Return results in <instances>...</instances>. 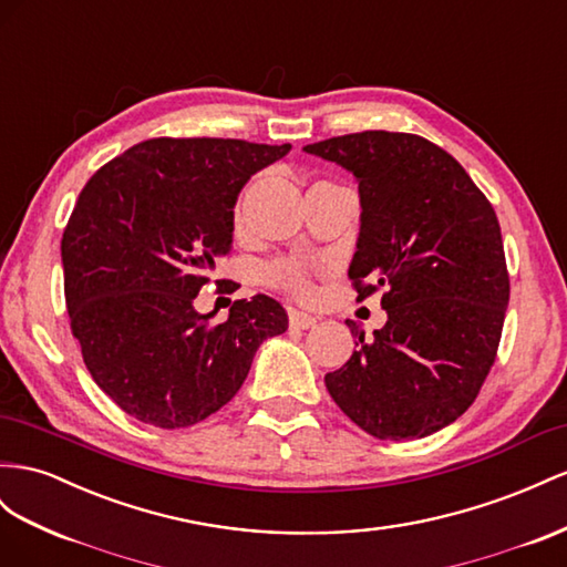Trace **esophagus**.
Here are the masks:
<instances>
[{"instance_id": "34e87169", "label": "esophagus", "mask_w": 567, "mask_h": 567, "mask_svg": "<svg viewBox=\"0 0 567 567\" xmlns=\"http://www.w3.org/2000/svg\"><path fill=\"white\" fill-rule=\"evenodd\" d=\"M288 324L293 329H312L317 324V319L312 315H305V312H298V310H290L288 315Z\"/></svg>"}]
</instances>
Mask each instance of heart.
Returning <instances> with one entry per match:
<instances>
[{"instance_id": "heart-1", "label": "heart", "mask_w": 567, "mask_h": 567, "mask_svg": "<svg viewBox=\"0 0 567 567\" xmlns=\"http://www.w3.org/2000/svg\"><path fill=\"white\" fill-rule=\"evenodd\" d=\"M267 279L274 286H279L284 290H290V293H296V296L308 293V277H305V271L298 265H293V262L271 265L267 269Z\"/></svg>"}]
</instances>
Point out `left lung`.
<instances>
[{
	"label": "left lung",
	"mask_w": 567,
	"mask_h": 567,
	"mask_svg": "<svg viewBox=\"0 0 567 567\" xmlns=\"http://www.w3.org/2000/svg\"><path fill=\"white\" fill-rule=\"evenodd\" d=\"M358 181L360 236L348 277L384 288L386 324L324 384L377 439L430 436L477 398L496 360L511 281L496 212L446 150L410 133L364 131L302 147Z\"/></svg>",
	"instance_id": "obj_1"
}]
</instances>
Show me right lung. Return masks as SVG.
Returning a JSON list of instances; mask_svg holds the SVG:
<instances>
[{
	"mask_svg": "<svg viewBox=\"0 0 567 567\" xmlns=\"http://www.w3.org/2000/svg\"><path fill=\"white\" fill-rule=\"evenodd\" d=\"M290 145L152 137L85 183L61 238L71 331L95 384L162 430L203 422L246 381L259 343L288 329L257 293L214 324L193 300L231 252L234 207Z\"/></svg>",
	"mask_w": 567,
	"mask_h": 567,
	"instance_id": "right-lung-1",
	"label": "right lung"
}]
</instances>
